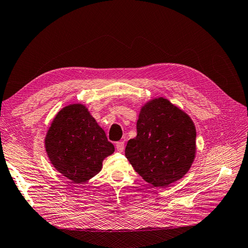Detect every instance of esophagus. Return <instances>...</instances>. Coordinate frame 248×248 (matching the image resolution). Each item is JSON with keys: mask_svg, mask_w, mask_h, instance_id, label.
Returning <instances> with one entry per match:
<instances>
[{"mask_svg": "<svg viewBox=\"0 0 248 248\" xmlns=\"http://www.w3.org/2000/svg\"><path fill=\"white\" fill-rule=\"evenodd\" d=\"M116 149L119 152H123L124 150V141H118L116 144Z\"/></svg>", "mask_w": 248, "mask_h": 248, "instance_id": "1", "label": "esophagus"}]
</instances>
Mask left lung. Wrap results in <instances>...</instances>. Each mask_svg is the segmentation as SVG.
Wrapping results in <instances>:
<instances>
[{
  "mask_svg": "<svg viewBox=\"0 0 248 248\" xmlns=\"http://www.w3.org/2000/svg\"><path fill=\"white\" fill-rule=\"evenodd\" d=\"M138 134L127 142L125 156L146 182L167 187L189 170L197 152V130L190 117L163 97L141 107Z\"/></svg>",
  "mask_w": 248,
  "mask_h": 248,
  "instance_id": "8db88e82",
  "label": "left lung"
}]
</instances>
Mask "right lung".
Returning a JSON list of instances; mask_svg holds the SVG:
<instances>
[{"instance_id":"obj_1","label":"right lung","mask_w":248,"mask_h":248,"mask_svg":"<svg viewBox=\"0 0 248 248\" xmlns=\"http://www.w3.org/2000/svg\"><path fill=\"white\" fill-rule=\"evenodd\" d=\"M44 144L52 167L76 184L98 174L103 159L115 151L106 132L80 103L69 104L58 112Z\"/></svg>"}]
</instances>
